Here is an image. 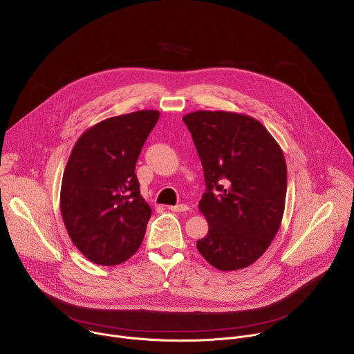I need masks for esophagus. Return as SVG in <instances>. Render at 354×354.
Segmentation results:
<instances>
[{"label":"esophagus","mask_w":354,"mask_h":354,"mask_svg":"<svg viewBox=\"0 0 354 354\" xmlns=\"http://www.w3.org/2000/svg\"><path fill=\"white\" fill-rule=\"evenodd\" d=\"M169 210H171V212H178V213H180V212H187L189 207H187L186 205H176V206H169Z\"/></svg>","instance_id":"34e87169"}]
</instances>
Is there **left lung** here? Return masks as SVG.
<instances>
[{"label": "left lung", "mask_w": 354, "mask_h": 354, "mask_svg": "<svg viewBox=\"0 0 354 354\" xmlns=\"http://www.w3.org/2000/svg\"><path fill=\"white\" fill-rule=\"evenodd\" d=\"M183 122L207 186L198 210L209 232L197 241V250L218 270L248 268L265 254L283 220V151L268 129L248 115L196 111L185 115Z\"/></svg>", "instance_id": "left-lung-1"}]
</instances>
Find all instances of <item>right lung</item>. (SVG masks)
<instances>
[{"mask_svg": "<svg viewBox=\"0 0 354 354\" xmlns=\"http://www.w3.org/2000/svg\"><path fill=\"white\" fill-rule=\"evenodd\" d=\"M158 119V111L105 119L85 130L71 151L60 212L73 243L92 263L120 265L142 242L151 207L134 169Z\"/></svg>", "mask_w": 354, "mask_h": 354, "instance_id": "1", "label": "right lung"}]
</instances>
